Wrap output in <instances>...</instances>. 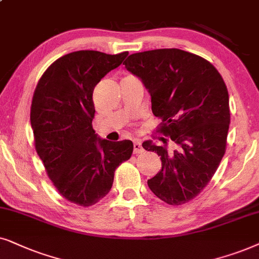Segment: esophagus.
I'll return each instance as SVG.
<instances>
[{"label": "esophagus", "mask_w": 259, "mask_h": 259, "mask_svg": "<svg viewBox=\"0 0 259 259\" xmlns=\"http://www.w3.org/2000/svg\"><path fill=\"white\" fill-rule=\"evenodd\" d=\"M143 151H144V149H143L142 144H141L140 141L139 140L134 141V153L141 154V153H143Z\"/></svg>", "instance_id": "1"}]
</instances>
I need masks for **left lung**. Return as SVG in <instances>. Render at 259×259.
I'll use <instances>...</instances> for the list:
<instances>
[{"label": "left lung", "mask_w": 259, "mask_h": 259, "mask_svg": "<svg viewBox=\"0 0 259 259\" xmlns=\"http://www.w3.org/2000/svg\"><path fill=\"white\" fill-rule=\"evenodd\" d=\"M151 97V111L162 119L165 146L148 140L142 147L161 156L162 169L148 180L157 198L182 205L206 187L225 154L230 126L229 92L217 68L199 55L178 48L135 53L124 61Z\"/></svg>", "instance_id": "1"}]
</instances>
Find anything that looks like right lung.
Wrapping results in <instances>:
<instances>
[{
	"mask_svg": "<svg viewBox=\"0 0 259 259\" xmlns=\"http://www.w3.org/2000/svg\"><path fill=\"white\" fill-rule=\"evenodd\" d=\"M127 54L72 52L47 68L34 91L30 124L36 153L58 192L84 207L108 194L116 168L133 154L132 141L110 142L92 127L95 86Z\"/></svg>",
	"mask_w": 259,
	"mask_h": 259,
	"instance_id": "1",
	"label": "right lung"
}]
</instances>
